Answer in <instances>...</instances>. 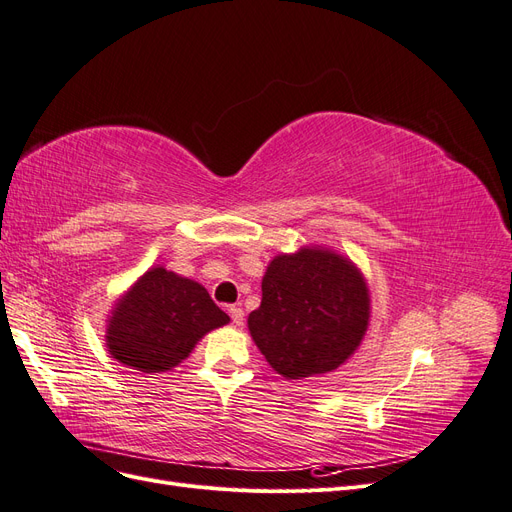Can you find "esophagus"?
<instances>
[{
    "instance_id": "34e87169",
    "label": "esophagus",
    "mask_w": 512,
    "mask_h": 512,
    "mask_svg": "<svg viewBox=\"0 0 512 512\" xmlns=\"http://www.w3.org/2000/svg\"><path fill=\"white\" fill-rule=\"evenodd\" d=\"M228 314H230V318H232V322H235L237 324V327H239V324H243V309H241V305H230L228 307Z\"/></svg>"
}]
</instances>
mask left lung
<instances>
[{
  "label": "left lung",
  "mask_w": 512,
  "mask_h": 512,
  "mask_svg": "<svg viewBox=\"0 0 512 512\" xmlns=\"http://www.w3.org/2000/svg\"><path fill=\"white\" fill-rule=\"evenodd\" d=\"M369 324L361 271L322 247L280 254L262 277V301L247 318L269 365L288 380L337 369L359 348Z\"/></svg>",
  "instance_id": "1"
}]
</instances>
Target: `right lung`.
Listing matches in <instances>:
<instances>
[{
  "mask_svg": "<svg viewBox=\"0 0 512 512\" xmlns=\"http://www.w3.org/2000/svg\"><path fill=\"white\" fill-rule=\"evenodd\" d=\"M228 320L198 282L153 267L115 305L106 324V348L123 365L160 374Z\"/></svg>",
  "mask_w": 512,
  "mask_h": 512,
  "instance_id": "add662e5",
  "label": "right lung"
}]
</instances>
